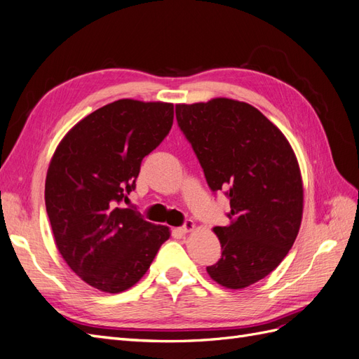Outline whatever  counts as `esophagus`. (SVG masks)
<instances>
[{
  "instance_id": "34e87169",
  "label": "esophagus",
  "mask_w": 359,
  "mask_h": 359,
  "mask_svg": "<svg viewBox=\"0 0 359 359\" xmlns=\"http://www.w3.org/2000/svg\"><path fill=\"white\" fill-rule=\"evenodd\" d=\"M194 227H196V224H194L191 220H186V223H184V224L180 227V231L184 232V233H187V232L193 231Z\"/></svg>"
}]
</instances>
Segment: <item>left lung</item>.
<instances>
[{
  "label": "left lung",
  "instance_id": "8db88e82",
  "mask_svg": "<svg viewBox=\"0 0 359 359\" xmlns=\"http://www.w3.org/2000/svg\"><path fill=\"white\" fill-rule=\"evenodd\" d=\"M177 121L212 191L226 190L229 224L215 226L222 257L206 266L227 289L265 278L286 257L299 232L304 189L285 135L252 104L232 99L177 104Z\"/></svg>",
  "mask_w": 359,
  "mask_h": 359
}]
</instances>
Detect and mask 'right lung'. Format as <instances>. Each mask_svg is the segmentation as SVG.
<instances>
[{
    "label": "right lung",
    "instance_id": "right-lung-1",
    "mask_svg": "<svg viewBox=\"0 0 359 359\" xmlns=\"http://www.w3.org/2000/svg\"><path fill=\"white\" fill-rule=\"evenodd\" d=\"M173 123V104L121 99L94 111L62 137L49 163L45 202L53 240L86 285L119 293L144 277L168 226L119 208L142 158Z\"/></svg>",
    "mask_w": 359,
    "mask_h": 359
}]
</instances>
